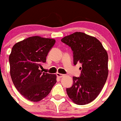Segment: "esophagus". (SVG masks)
Segmentation results:
<instances>
[{
	"mask_svg": "<svg viewBox=\"0 0 121 121\" xmlns=\"http://www.w3.org/2000/svg\"><path fill=\"white\" fill-rule=\"evenodd\" d=\"M56 75H57V77L59 78H63V76H64V74H61V73H57V74H56Z\"/></svg>",
	"mask_w": 121,
	"mask_h": 121,
	"instance_id": "esophagus-1",
	"label": "esophagus"
}]
</instances>
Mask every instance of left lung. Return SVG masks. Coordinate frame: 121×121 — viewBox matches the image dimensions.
<instances>
[{
    "label": "left lung",
    "instance_id": "left-lung-1",
    "mask_svg": "<svg viewBox=\"0 0 121 121\" xmlns=\"http://www.w3.org/2000/svg\"><path fill=\"white\" fill-rule=\"evenodd\" d=\"M61 42L73 51V64H82L79 77H73V83L66 88L70 99L79 105L88 104L96 99L108 76V55L101 43L84 33L75 32Z\"/></svg>",
    "mask_w": 121,
    "mask_h": 121
}]
</instances>
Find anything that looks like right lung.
<instances>
[{
	"instance_id": "1",
	"label": "right lung",
	"mask_w": 121,
	"mask_h": 121,
	"mask_svg": "<svg viewBox=\"0 0 121 121\" xmlns=\"http://www.w3.org/2000/svg\"><path fill=\"white\" fill-rule=\"evenodd\" d=\"M55 43L53 39L36 36L12 47L9 57L11 79L18 92L30 101L36 102L46 97L57 82L55 74L39 70Z\"/></svg>"
}]
</instances>
